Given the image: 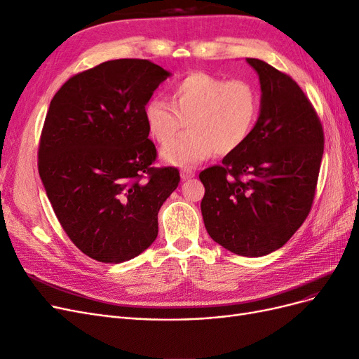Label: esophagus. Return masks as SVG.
I'll return each mask as SVG.
<instances>
[{
	"instance_id": "obj_1",
	"label": "esophagus",
	"mask_w": 359,
	"mask_h": 359,
	"mask_svg": "<svg viewBox=\"0 0 359 359\" xmlns=\"http://www.w3.org/2000/svg\"><path fill=\"white\" fill-rule=\"evenodd\" d=\"M194 177V169H191V168H184V169H181V178L186 181V180H190V178H193Z\"/></svg>"
}]
</instances>
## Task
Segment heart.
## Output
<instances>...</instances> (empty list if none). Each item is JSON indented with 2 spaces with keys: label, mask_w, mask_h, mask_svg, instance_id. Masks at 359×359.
I'll list each match as a JSON object with an SVG mask.
<instances>
[{
  "label": "heart",
  "mask_w": 359,
  "mask_h": 359,
  "mask_svg": "<svg viewBox=\"0 0 359 359\" xmlns=\"http://www.w3.org/2000/svg\"><path fill=\"white\" fill-rule=\"evenodd\" d=\"M260 111L256 86L244 79H226L206 72H190L172 88V102L153 97L145 104L147 127L158 144L167 145L182 131L191 130L163 149L173 165H191L214 153L229 154L252 135Z\"/></svg>",
  "instance_id": "heart-1"
}]
</instances>
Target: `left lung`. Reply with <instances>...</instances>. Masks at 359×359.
<instances>
[{"label": "left lung", "instance_id": "1", "mask_svg": "<svg viewBox=\"0 0 359 359\" xmlns=\"http://www.w3.org/2000/svg\"><path fill=\"white\" fill-rule=\"evenodd\" d=\"M247 62L259 74L260 115L243 147L199 173L201 210L215 243L257 257L285 245L306 222L325 137L316 109L289 74L256 58Z\"/></svg>", "mask_w": 359, "mask_h": 359}]
</instances>
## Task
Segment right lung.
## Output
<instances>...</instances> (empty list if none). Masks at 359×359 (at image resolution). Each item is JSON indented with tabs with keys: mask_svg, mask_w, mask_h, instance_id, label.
<instances>
[{
	"mask_svg": "<svg viewBox=\"0 0 359 359\" xmlns=\"http://www.w3.org/2000/svg\"><path fill=\"white\" fill-rule=\"evenodd\" d=\"M169 73L123 58L81 72L50 100L39 144V173L64 232L103 264L140 255L158 233L157 214L180 170L156 168L147 102Z\"/></svg>",
	"mask_w": 359,
	"mask_h": 359,
	"instance_id": "obj_1",
	"label": "right lung"
}]
</instances>
